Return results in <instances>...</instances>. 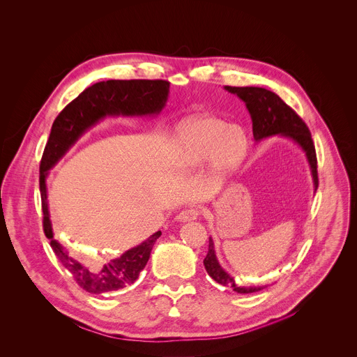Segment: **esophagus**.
Here are the masks:
<instances>
[{"instance_id":"34e87169","label":"esophagus","mask_w":357,"mask_h":357,"mask_svg":"<svg viewBox=\"0 0 357 357\" xmlns=\"http://www.w3.org/2000/svg\"><path fill=\"white\" fill-rule=\"evenodd\" d=\"M197 215H199V208H197V207H188V208L182 210V211L176 215V221H179V222L192 221V220H196Z\"/></svg>"}]
</instances>
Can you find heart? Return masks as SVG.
I'll return each instance as SVG.
<instances>
[{
  "instance_id": "obj_1",
  "label": "heart",
  "mask_w": 357,
  "mask_h": 357,
  "mask_svg": "<svg viewBox=\"0 0 357 357\" xmlns=\"http://www.w3.org/2000/svg\"><path fill=\"white\" fill-rule=\"evenodd\" d=\"M248 149L244 132L217 117H195L182 129L181 165L196 168L211 160L215 174L238 167Z\"/></svg>"
}]
</instances>
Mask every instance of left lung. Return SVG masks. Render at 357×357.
<instances>
[{
  "label": "left lung",
  "mask_w": 357,
  "mask_h": 357,
  "mask_svg": "<svg viewBox=\"0 0 357 357\" xmlns=\"http://www.w3.org/2000/svg\"><path fill=\"white\" fill-rule=\"evenodd\" d=\"M225 91L238 96L244 100L251 121H252V133L255 142H262L265 139L279 136L291 140L298 146V149L305 154L307 162L310 165L314 192L318 188V174H317V155L314 143L311 139V133L303 119L287 106L279 95L272 91L259 86H224ZM206 272L208 276L215 280L218 284L229 287L235 293L248 294L255 293L262 289H266L269 284L258 283V284H241L236 283L235 279L222 269L220 265L215 251L214 243L210 236L208 238V251L203 261Z\"/></svg>",
  "instance_id": "obj_1"
}]
</instances>
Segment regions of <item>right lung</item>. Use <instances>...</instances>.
<instances>
[{"instance_id": "add662e5", "label": "right lung", "mask_w": 357, "mask_h": 357, "mask_svg": "<svg viewBox=\"0 0 357 357\" xmlns=\"http://www.w3.org/2000/svg\"><path fill=\"white\" fill-rule=\"evenodd\" d=\"M169 96V82L162 79H109L96 82L81 92L56 117L40 161V196L43 229L59 261L70 271L74 280L85 291L105 294L133 284L147 265L151 250L161 236L157 231L146 241L128 250L100 271H92L54 240L47 202L49 171L70 151V149L95 125L106 117L157 116L165 107Z\"/></svg>"}]
</instances>
